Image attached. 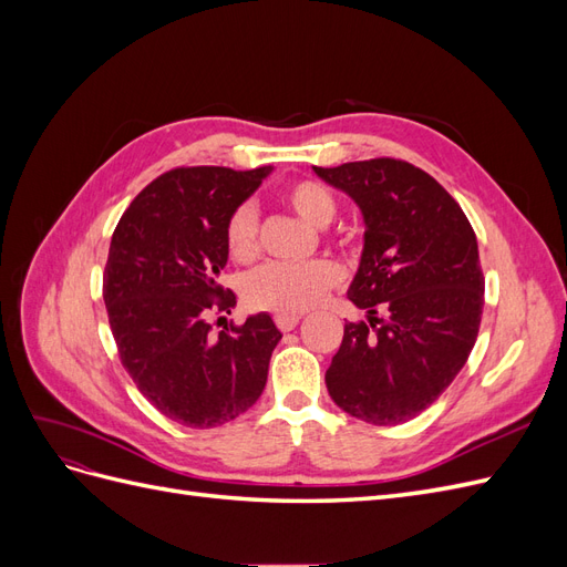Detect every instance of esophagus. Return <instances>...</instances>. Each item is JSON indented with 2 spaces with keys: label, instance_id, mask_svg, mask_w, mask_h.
I'll list each match as a JSON object with an SVG mask.
<instances>
[{
  "label": "esophagus",
  "instance_id": "1",
  "mask_svg": "<svg viewBox=\"0 0 567 567\" xmlns=\"http://www.w3.org/2000/svg\"><path fill=\"white\" fill-rule=\"evenodd\" d=\"M274 321H277L279 329L286 333V331H293L296 329L300 317L298 315H277V317H274Z\"/></svg>",
  "mask_w": 567,
  "mask_h": 567
}]
</instances>
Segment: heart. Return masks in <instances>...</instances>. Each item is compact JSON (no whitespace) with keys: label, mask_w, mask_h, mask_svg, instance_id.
Returning a JSON list of instances; mask_svg holds the SVG:
<instances>
[{"label":"heart","mask_w":567,"mask_h":567,"mask_svg":"<svg viewBox=\"0 0 567 567\" xmlns=\"http://www.w3.org/2000/svg\"><path fill=\"white\" fill-rule=\"evenodd\" d=\"M284 200L290 210L315 227H326L338 213L333 194L323 184L312 179L288 184ZM257 229H260V221H257L255 205L244 203L229 215L225 241L236 262H250L257 255V248H260V244H257ZM340 281V267L333 260H326V257H317V260L300 265L269 262L246 279L244 298L252 310L298 315L321 302V298Z\"/></svg>","instance_id":"1"}]
</instances>
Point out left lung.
Masks as SVG:
<instances>
[{
	"mask_svg": "<svg viewBox=\"0 0 567 567\" xmlns=\"http://www.w3.org/2000/svg\"><path fill=\"white\" fill-rule=\"evenodd\" d=\"M315 173L359 205L367 227L348 298L369 321L346 323L326 388L350 416L400 425L450 388L475 346L485 305L475 231L461 205L406 161Z\"/></svg>",
	"mask_w": 567,
	"mask_h": 567,
	"instance_id": "8db88e82",
	"label": "left lung"
}]
</instances>
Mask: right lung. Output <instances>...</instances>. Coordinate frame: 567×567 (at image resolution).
Listing matches in <instances>:
<instances>
[{"instance_id": "obj_1", "label": "right lung", "mask_w": 567, "mask_h": 567, "mask_svg": "<svg viewBox=\"0 0 567 567\" xmlns=\"http://www.w3.org/2000/svg\"><path fill=\"white\" fill-rule=\"evenodd\" d=\"M271 165L175 167L153 179L120 217L104 271V302L120 362L163 416L186 427L234 421L260 398L281 333L260 312L213 333L229 312L219 286L225 229Z\"/></svg>"}]
</instances>
